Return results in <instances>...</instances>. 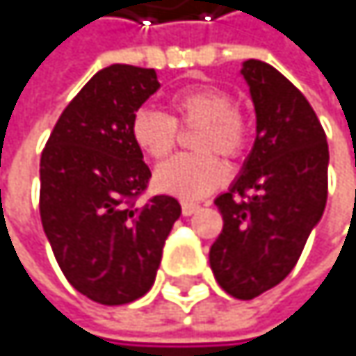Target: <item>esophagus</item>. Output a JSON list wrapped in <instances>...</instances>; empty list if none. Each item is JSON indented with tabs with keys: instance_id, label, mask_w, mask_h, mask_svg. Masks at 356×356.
Listing matches in <instances>:
<instances>
[{
	"instance_id": "obj_1",
	"label": "esophagus",
	"mask_w": 356,
	"mask_h": 356,
	"mask_svg": "<svg viewBox=\"0 0 356 356\" xmlns=\"http://www.w3.org/2000/svg\"><path fill=\"white\" fill-rule=\"evenodd\" d=\"M200 209V204H196V202H181V213L184 216H192V213H196Z\"/></svg>"
}]
</instances>
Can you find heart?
Masks as SVG:
<instances>
[{
  "label": "heart",
  "instance_id": "heart-1",
  "mask_svg": "<svg viewBox=\"0 0 356 356\" xmlns=\"http://www.w3.org/2000/svg\"><path fill=\"white\" fill-rule=\"evenodd\" d=\"M172 117L164 111L143 106L132 115L130 134L134 145L154 160L166 158L181 126H200L194 147L202 154H181L166 160L156 170V188L164 194L198 200L226 181V166L213 154L239 158L250 143L248 119L235 108L232 95L220 87L198 85L184 89L170 100Z\"/></svg>",
  "mask_w": 356,
  "mask_h": 356
}]
</instances>
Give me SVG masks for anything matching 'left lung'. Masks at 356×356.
I'll use <instances>...</instances> for the list:
<instances>
[{
	"mask_svg": "<svg viewBox=\"0 0 356 356\" xmlns=\"http://www.w3.org/2000/svg\"><path fill=\"white\" fill-rule=\"evenodd\" d=\"M241 76L256 140L239 177L216 198L224 228L211 271L235 299H254L293 271L327 204L329 145L305 95L273 65L248 59Z\"/></svg>",
	"mask_w": 356,
	"mask_h": 356,
	"instance_id": "1",
	"label": "left lung"
}]
</instances>
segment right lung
Here are the masks:
<instances>
[{"label": "right lung", "mask_w": 356, "mask_h": 356, "mask_svg": "<svg viewBox=\"0 0 356 356\" xmlns=\"http://www.w3.org/2000/svg\"><path fill=\"white\" fill-rule=\"evenodd\" d=\"M160 89L152 67L113 63L65 106L40 158V218L65 280L87 299L124 305L156 282L181 204L154 196L130 134L132 115Z\"/></svg>", "instance_id": "right-lung-1"}]
</instances>
